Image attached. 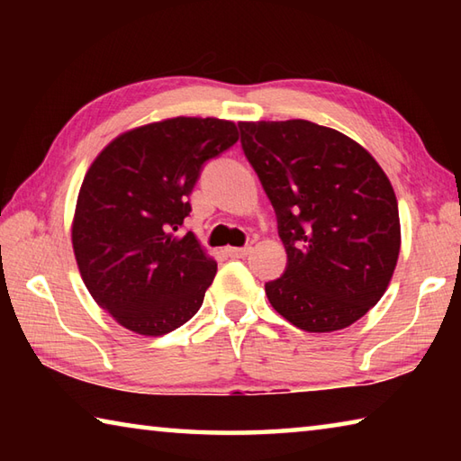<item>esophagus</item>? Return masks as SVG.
<instances>
[{
    "label": "esophagus",
    "instance_id": "obj_1",
    "mask_svg": "<svg viewBox=\"0 0 461 461\" xmlns=\"http://www.w3.org/2000/svg\"><path fill=\"white\" fill-rule=\"evenodd\" d=\"M252 248H225V254L231 256V258H244V256L249 254Z\"/></svg>",
    "mask_w": 461,
    "mask_h": 461
}]
</instances>
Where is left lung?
I'll use <instances>...</instances> for the list:
<instances>
[{
  "label": "left lung",
  "mask_w": 461,
  "mask_h": 461,
  "mask_svg": "<svg viewBox=\"0 0 461 461\" xmlns=\"http://www.w3.org/2000/svg\"><path fill=\"white\" fill-rule=\"evenodd\" d=\"M241 148L278 217L285 275L270 305L309 333L352 325L386 293L401 252L399 203L374 156L307 120L240 122Z\"/></svg>",
  "instance_id": "8db88e82"
}]
</instances>
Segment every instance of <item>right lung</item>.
Returning a JSON list of instances; mask_svg holds the SVG:
<instances>
[{"mask_svg": "<svg viewBox=\"0 0 461 461\" xmlns=\"http://www.w3.org/2000/svg\"><path fill=\"white\" fill-rule=\"evenodd\" d=\"M238 138L233 122L181 115L123 131L91 162L73 252L93 299L126 330L158 338L203 305L217 262L193 231H176L203 162Z\"/></svg>", "mask_w": 461, "mask_h": 461, "instance_id": "add662e5", "label": "right lung"}]
</instances>
